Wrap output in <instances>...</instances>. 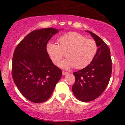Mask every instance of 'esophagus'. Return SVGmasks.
I'll return each mask as SVG.
<instances>
[{
  "label": "esophagus",
  "mask_w": 125,
  "mask_h": 125,
  "mask_svg": "<svg viewBox=\"0 0 125 125\" xmlns=\"http://www.w3.org/2000/svg\"><path fill=\"white\" fill-rule=\"evenodd\" d=\"M62 74L63 75H66V74H68V72H65V71H62Z\"/></svg>",
  "instance_id": "esophagus-1"
}]
</instances>
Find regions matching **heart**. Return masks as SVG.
<instances>
[{"instance_id": "heart-1", "label": "heart", "mask_w": 125, "mask_h": 125, "mask_svg": "<svg viewBox=\"0 0 125 125\" xmlns=\"http://www.w3.org/2000/svg\"><path fill=\"white\" fill-rule=\"evenodd\" d=\"M97 51L95 41L73 31L60 37L58 44L49 42L46 45L47 53L54 65L59 64L64 54L66 59L62 62L61 66L65 69L84 68L94 60Z\"/></svg>"}]
</instances>
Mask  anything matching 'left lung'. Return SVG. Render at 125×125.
I'll use <instances>...</instances> for the list:
<instances>
[{
  "instance_id": "left-lung-1",
  "label": "left lung",
  "mask_w": 125,
  "mask_h": 125,
  "mask_svg": "<svg viewBox=\"0 0 125 125\" xmlns=\"http://www.w3.org/2000/svg\"><path fill=\"white\" fill-rule=\"evenodd\" d=\"M98 49L94 60L82 69L73 72L75 82L72 92L78 100L92 101L101 95L109 82L112 66L109 48L102 39L92 31Z\"/></svg>"
}]
</instances>
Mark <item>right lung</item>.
Listing matches in <instances>:
<instances>
[{
  "label": "right lung",
  "mask_w": 125,
  "mask_h": 125,
  "mask_svg": "<svg viewBox=\"0 0 125 125\" xmlns=\"http://www.w3.org/2000/svg\"><path fill=\"white\" fill-rule=\"evenodd\" d=\"M58 31L51 28L35 30L14 51L13 79L20 92L31 102L41 104L49 99L62 77L61 69L53 63L46 51L49 41Z\"/></svg>",
  "instance_id": "add662e5"
}]
</instances>
